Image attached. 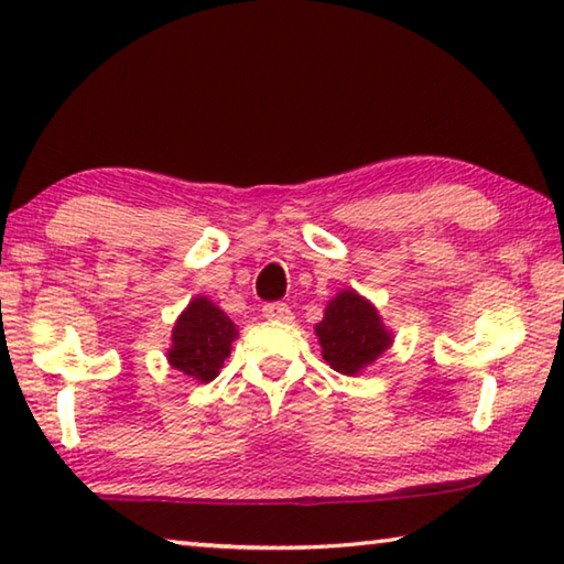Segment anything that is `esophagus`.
Masks as SVG:
<instances>
[{"label": "esophagus", "instance_id": "obj_1", "mask_svg": "<svg viewBox=\"0 0 564 564\" xmlns=\"http://www.w3.org/2000/svg\"><path fill=\"white\" fill-rule=\"evenodd\" d=\"M263 316L271 318V321H291V308L281 301H273V303H265L263 305Z\"/></svg>", "mask_w": 564, "mask_h": 564}]
</instances>
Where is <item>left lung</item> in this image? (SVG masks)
Masks as SVG:
<instances>
[{
  "label": "left lung",
  "mask_w": 564,
  "mask_h": 564,
  "mask_svg": "<svg viewBox=\"0 0 564 564\" xmlns=\"http://www.w3.org/2000/svg\"><path fill=\"white\" fill-rule=\"evenodd\" d=\"M316 336L323 358L343 376H352L370 366L393 343L378 311L352 291H343L328 303L326 316L316 326Z\"/></svg>",
  "instance_id": "obj_1"
}]
</instances>
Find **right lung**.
Masks as SVG:
<instances>
[{
	"mask_svg": "<svg viewBox=\"0 0 564 564\" xmlns=\"http://www.w3.org/2000/svg\"><path fill=\"white\" fill-rule=\"evenodd\" d=\"M234 338V321L212 301L194 299L174 326L169 362L184 376L208 383L224 368Z\"/></svg>",
	"mask_w": 564,
	"mask_h": 564,
	"instance_id": "right-lung-1",
	"label": "right lung"
}]
</instances>
